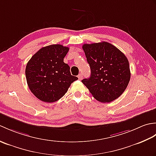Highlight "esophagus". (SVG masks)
Masks as SVG:
<instances>
[{
    "label": "esophagus",
    "mask_w": 156,
    "mask_h": 156,
    "mask_svg": "<svg viewBox=\"0 0 156 156\" xmlns=\"http://www.w3.org/2000/svg\"><path fill=\"white\" fill-rule=\"evenodd\" d=\"M78 79H79V80H82V75L81 74H79V75L78 76Z\"/></svg>",
    "instance_id": "esophagus-1"
}]
</instances>
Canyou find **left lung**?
I'll return each mask as SVG.
<instances>
[{
    "instance_id": "obj_1",
    "label": "left lung",
    "mask_w": 156,
    "mask_h": 156,
    "mask_svg": "<svg viewBox=\"0 0 156 156\" xmlns=\"http://www.w3.org/2000/svg\"><path fill=\"white\" fill-rule=\"evenodd\" d=\"M82 49L90 65L91 74L82 80L94 98L110 102L123 93L130 80L127 57L110 43L84 44Z\"/></svg>"
}]
</instances>
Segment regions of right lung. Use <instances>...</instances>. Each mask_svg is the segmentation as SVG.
Instances as JSON below:
<instances>
[{
	"label": "right lung",
	"instance_id": "add662e5",
	"mask_svg": "<svg viewBox=\"0 0 156 156\" xmlns=\"http://www.w3.org/2000/svg\"><path fill=\"white\" fill-rule=\"evenodd\" d=\"M69 48L54 44L41 48L29 59L26 79L31 92L41 101L54 102L60 99L73 82L69 66L64 62Z\"/></svg>",
	"mask_w": 156,
	"mask_h": 156
}]
</instances>
